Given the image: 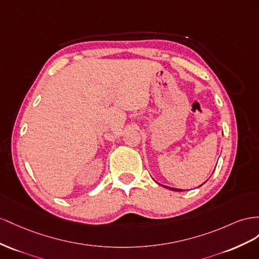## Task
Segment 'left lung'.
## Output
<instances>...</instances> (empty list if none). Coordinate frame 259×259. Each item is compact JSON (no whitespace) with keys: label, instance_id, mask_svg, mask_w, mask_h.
<instances>
[{"label":"left lung","instance_id":"left-lung-1","mask_svg":"<svg viewBox=\"0 0 259 259\" xmlns=\"http://www.w3.org/2000/svg\"><path fill=\"white\" fill-rule=\"evenodd\" d=\"M165 188H167V189H169V190H171V191H182V190H180V189H175V188H169V187H165Z\"/></svg>","mask_w":259,"mask_h":259}]
</instances>
